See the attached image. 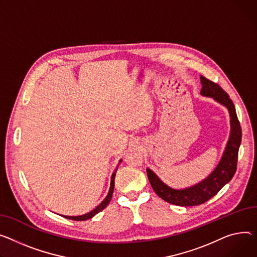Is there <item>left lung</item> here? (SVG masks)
Wrapping results in <instances>:
<instances>
[{"instance_id": "8db88e82", "label": "left lung", "mask_w": 257, "mask_h": 257, "mask_svg": "<svg viewBox=\"0 0 257 257\" xmlns=\"http://www.w3.org/2000/svg\"><path fill=\"white\" fill-rule=\"evenodd\" d=\"M200 95L213 98L216 102L227 108L230 117V133L225 150L219 163L213 172L199 183L183 188H175L166 185L152 169L147 168V175L151 186L156 194L163 200L176 206H198L216 195L222 187L226 185L236 170L237 153L242 141V129L238 122L235 107L229 96L219 85L200 75Z\"/></svg>"}]
</instances>
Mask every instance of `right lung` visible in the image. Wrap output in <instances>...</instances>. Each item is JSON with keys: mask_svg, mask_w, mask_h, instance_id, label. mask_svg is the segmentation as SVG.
<instances>
[{"mask_svg": "<svg viewBox=\"0 0 257 257\" xmlns=\"http://www.w3.org/2000/svg\"><path fill=\"white\" fill-rule=\"evenodd\" d=\"M122 162V159L118 161V164H117V166H116V168L114 169V172L112 173V175H111V179H110V188H109V191H108V194H107V196L103 199V201H102L98 207H96L93 211H91V212H89V213H87V214H84V215H80V216H64L63 215V217H65V218H67V219H71V220H75V221H83V220H88V219H91L92 217H94L96 214H98L99 212H101L102 210H103L104 208H106V206L107 204L109 203V201H110V199H111V197H112V193H113V188H114V178H115V173H116V170H117V167H118V165H119V163Z\"/></svg>", "mask_w": 257, "mask_h": 257, "instance_id": "add662e5", "label": "right lung"}]
</instances>
